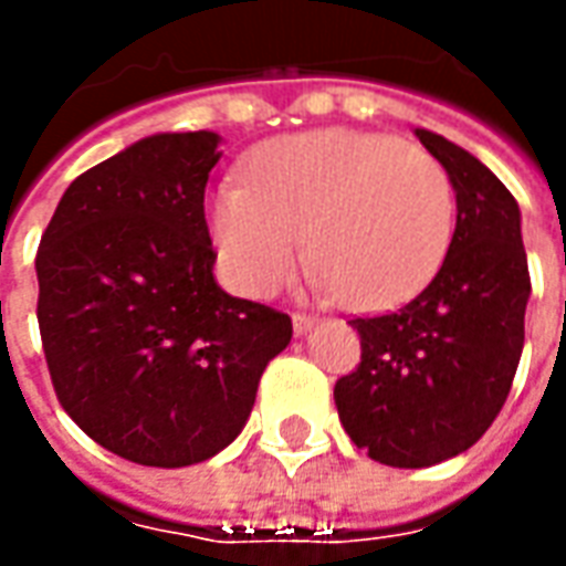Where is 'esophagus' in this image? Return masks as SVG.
Here are the masks:
<instances>
[{"mask_svg": "<svg viewBox=\"0 0 566 566\" xmlns=\"http://www.w3.org/2000/svg\"><path fill=\"white\" fill-rule=\"evenodd\" d=\"M291 321H294L296 333H308L312 327H315V318H312V315H306V312H294V315H291Z\"/></svg>", "mask_w": 566, "mask_h": 566, "instance_id": "34e87169", "label": "esophagus"}]
</instances>
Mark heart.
Here are the masks:
<instances>
[{
  "label": "heart",
  "instance_id": "1",
  "mask_svg": "<svg viewBox=\"0 0 566 566\" xmlns=\"http://www.w3.org/2000/svg\"><path fill=\"white\" fill-rule=\"evenodd\" d=\"M454 214L437 157L360 129L272 142L248 163L245 185L223 181L209 199L211 242L239 294H275L308 233L315 287L367 312L403 303L437 275Z\"/></svg>",
  "mask_w": 566,
  "mask_h": 566
}]
</instances>
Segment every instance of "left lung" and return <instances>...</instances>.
Masks as SVG:
<instances>
[{
  "instance_id": "8db88e82",
  "label": "left lung",
  "mask_w": 566,
  "mask_h": 566,
  "mask_svg": "<svg viewBox=\"0 0 566 566\" xmlns=\"http://www.w3.org/2000/svg\"><path fill=\"white\" fill-rule=\"evenodd\" d=\"M416 136L454 185L449 254L409 303L352 318L360 364L333 388L357 449L403 470L461 454L500 416L522 360L531 296L515 197L454 142L427 129Z\"/></svg>"
}]
</instances>
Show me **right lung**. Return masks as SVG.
<instances>
[{
	"label": "right lung",
	"mask_w": 566,
	"mask_h": 566,
	"mask_svg": "<svg viewBox=\"0 0 566 566\" xmlns=\"http://www.w3.org/2000/svg\"><path fill=\"white\" fill-rule=\"evenodd\" d=\"M214 133H160L78 175L35 254L39 331L60 406L103 449L190 467L245 427L291 343L279 308L223 294L206 185Z\"/></svg>",
	"instance_id": "1"
}]
</instances>
